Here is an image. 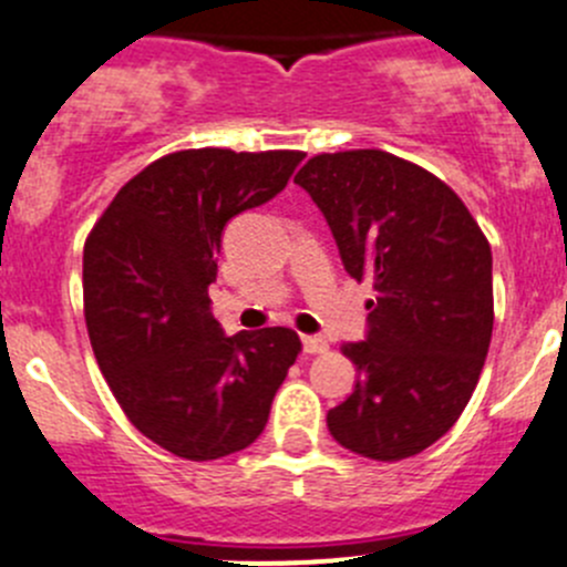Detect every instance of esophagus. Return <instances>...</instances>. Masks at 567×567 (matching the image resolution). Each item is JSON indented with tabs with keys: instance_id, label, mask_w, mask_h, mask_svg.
Instances as JSON below:
<instances>
[{
	"instance_id": "1",
	"label": "esophagus",
	"mask_w": 567,
	"mask_h": 567,
	"mask_svg": "<svg viewBox=\"0 0 567 567\" xmlns=\"http://www.w3.org/2000/svg\"><path fill=\"white\" fill-rule=\"evenodd\" d=\"M301 346H305L307 354H323V351L329 349L327 340L318 338V334H305V338H301Z\"/></svg>"
}]
</instances>
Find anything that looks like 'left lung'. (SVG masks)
I'll use <instances>...</instances> for the list:
<instances>
[{
	"mask_svg": "<svg viewBox=\"0 0 567 567\" xmlns=\"http://www.w3.org/2000/svg\"><path fill=\"white\" fill-rule=\"evenodd\" d=\"M340 260L371 279L368 334L346 343L357 384L329 435L379 463L441 441L471 401L493 334L491 244L443 179L382 150L316 155L296 174Z\"/></svg>",
	"mask_w": 567,
	"mask_h": 567,
	"instance_id": "1",
	"label": "left lung"
}]
</instances>
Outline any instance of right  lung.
<instances>
[{
    "mask_svg": "<svg viewBox=\"0 0 567 567\" xmlns=\"http://www.w3.org/2000/svg\"><path fill=\"white\" fill-rule=\"evenodd\" d=\"M301 157L174 152L135 174L87 235L82 299L93 354L132 426L177 457L205 463L251 446L299 357L288 327L227 338L207 288L229 218L274 199Z\"/></svg>",
    "mask_w": 567,
    "mask_h": 567,
    "instance_id": "obj_1",
    "label": "right lung"
}]
</instances>
